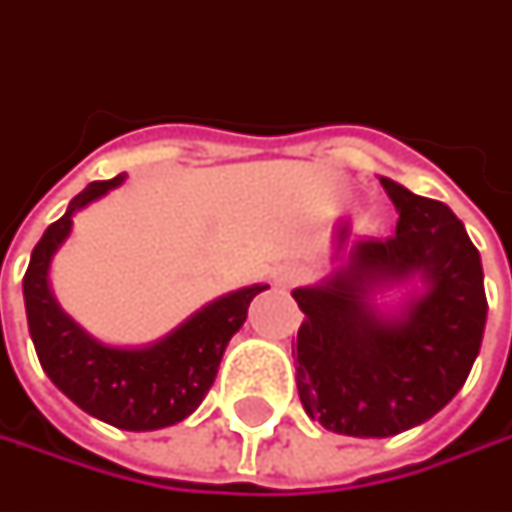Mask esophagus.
I'll use <instances>...</instances> for the list:
<instances>
[{
    "mask_svg": "<svg viewBox=\"0 0 512 512\" xmlns=\"http://www.w3.org/2000/svg\"><path fill=\"white\" fill-rule=\"evenodd\" d=\"M299 282H302V270H296V267H279V270L273 273V285L282 287V290L296 287Z\"/></svg>",
    "mask_w": 512,
    "mask_h": 512,
    "instance_id": "1",
    "label": "esophagus"
}]
</instances>
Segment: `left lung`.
Instances as JSON below:
<instances>
[{"label": "left lung", "mask_w": 512, "mask_h": 512, "mask_svg": "<svg viewBox=\"0 0 512 512\" xmlns=\"http://www.w3.org/2000/svg\"><path fill=\"white\" fill-rule=\"evenodd\" d=\"M399 210L396 236L353 247L325 285L293 290L305 322L296 339V384L307 416L359 439H384L436 416L479 356L487 296L479 250L444 202L382 179ZM419 272L428 285L387 320L372 287Z\"/></svg>", "instance_id": "obj_1"}]
</instances>
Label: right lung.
I'll return each instance as SVG.
<instances>
[{
    "label": "right lung",
    "instance_id": "add662e5",
    "mask_svg": "<svg viewBox=\"0 0 512 512\" xmlns=\"http://www.w3.org/2000/svg\"><path fill=\"white\" fill-rule=\"evenodd\" d=\"M122 182L125 176L90 182L73 196L65 216L53 222L33 247L22 290L30 339L50 382L90 416L139 433L182 422L202 404L230 336L245 325L247 305L267 285L242 287L210 302L150 347L122 350L90 339L50 296L48 267L53 253L68 239L73 213Z\"/></svg>",
    "mask_w": 512,
    "mask_h": 512
}]
</instances>
